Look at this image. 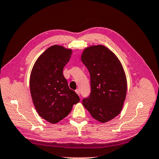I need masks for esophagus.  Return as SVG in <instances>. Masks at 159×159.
Listing matches in <instances>:
<instances>
[{
  "mask_svg": "<svg viewBox=\"0 0 159 159\" xmlns=\"http://www.w3.org/2000/svg\"><path fill=\"white\" fill-rule=\"evenodd\" d=\"M75 92L76 93V94H77L78 95L80 96V90L79 89H76V90H75Z\"/></svg>",
  "mask_w": 159,
  "mask_h": 159,
  "instance_id": "1",
  "label": "esophagus"
}]
</instances>
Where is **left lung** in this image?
Here are the masks:
<instances>
[{
    "label": "left lung",
    "instance_id": "obj_1",
    "mask_svg": "<svg viewBox=\"0 0 159 159\" xmlns=\"http://www.w3.org/2000/svg\"><path fill=\"white\" fill-rule=\"evenodd\" d=\"M81 61L90 75L91 93L83 105L91 116L106 123L120 114L127 92V80L120 60L102 45L85 48Z\"/></svg>",
    "mask_w": 159,
    "mask_h": 159
}]
</instances>
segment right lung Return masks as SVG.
<instances>
[{"mask_svg":"<svg viewBox=\"0 0 159 159\" xmlns=\"http://www.w3.org/2000/svg\"><path fill=\"white\" fill-rule=\"evenodd\" d=\"M71 54V49L52 45L39 56L31 70L29 85L34 107L40 116L51 123L62 120L80 101L63 75Z\"/></svg>","mask_w":159,"mask_h":159,"instance_id":"add662e5","label":"right lung"}]
</instances>
